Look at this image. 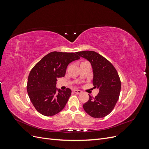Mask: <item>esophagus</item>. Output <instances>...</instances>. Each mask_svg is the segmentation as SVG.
Returning <instances> with one entry per match:
<instances>
[{
  "label": "esophagus",
  "mask_w": 149,
  "mask_h": 149,
  "mask_svg": "<svg viewBox=\"0 0 149 149\" xmlns=\"http://www.w3.org/2000/svg\"><path fill=\"white\" fill-rule=\"evenodd\" d=\"M73 92L74 93H76V94H81L82 93V91H80V90H78V89H74L73 90Z\"/></svg>",
  "instance_id": "34e87169"
}]
</instances>
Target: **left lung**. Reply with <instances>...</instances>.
<instances>
[{
    "instance_id": "obj_1",
    "label": "left lung",
    "mask_w": 149,
    "mask_h": 149,
    "mask_svg": "<svg viewBox=\"0 0 149 149\" xmlns=\"http://www.w3.org/2000/svg\"><path fill=\"white\" fill-rule=\"evenodd\" d=\"M76 54L91 63L93 83L100 90L95 97L89 95L88 101L83 105V109L93 118H104L111 113L119 97L121 83L118 72L109 61L95 52L83 51Z\"/></svg>"
}]
</instances>
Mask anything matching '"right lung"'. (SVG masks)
Masks as SVG:
<instances>
[{"label": "right lung", "instance_id": "add662e5", "mask_svg": "<svg viewBox=\"0 0 149 149\" xmlns=\"http://www.w3.org/2000/svg\"><path fill=\"white\" fill-rule=\"evenodd\" d=\"M79 58L76 53L51 52L30 71L26 89L31 103L40 114L52 116L65 107L71 91L69 88L57 90V79L64 77L68 65Z\"/></svg>", "mask_w": 149, "mask_h": 149}]
</instances>
